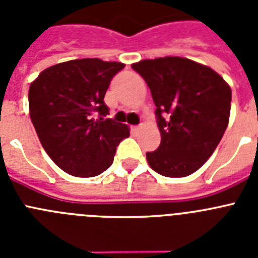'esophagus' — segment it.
<instances>
[{"label": "esophagus", "instance_id": "esophagus-1", "mask_svg": "<svg viewBox=\"0 0 258 258\" xmlns=\"http://www.w3.org/2000/svg\"><path fill=\"white\" fill-rule=\"evenodd\" d=\"M141 127H142V124H140V125H134V126H132V129H133L134 132H137V131H140Z\"/></svg>", "mask_w": 258, "mask_h": 258}]
</instances>
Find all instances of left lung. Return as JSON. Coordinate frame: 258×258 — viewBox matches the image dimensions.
<instances>
[{"label": "left lung", "instance_id": "left-lung-1", "mask_svg": "<svg viewBox=\"0 0 258 258\" xmlns=\"http://www.w3.org/2000/svg\"><path fill=\"white\" fill-rule=\"evenodd\" d=\"M149 85L161 142L147 152L150 166L164 177L197 172L212 156L229 124L231 89L207 67L179 56L132 64Z\"/></svg>", "mask_w": 258, "mask_h": 258}]
</instances>
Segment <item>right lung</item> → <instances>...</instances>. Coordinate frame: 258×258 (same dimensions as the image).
<instances>
[{
    "label": "right lung",
    "instance_id": "right-lung-1",
    "mask_svg": "<svg viewBox=\"0 0 258 258\" xmlns=\"http://www.w3.org/2000/svg\"><path fill=\"white\" fill-rule=\"evenodd\" d=\"M125 64L97 58L46 68L31 84L29 116L51 160L75 177H95L113 163L129 137L125 124L107 117L104 94Z\"/></svg>",
    "mask_w": 258,
    "mask_h": 258
}]
</instances>
